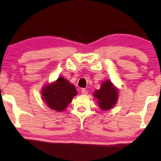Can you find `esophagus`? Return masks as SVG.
I'll use <instances>...</instances> for the list:
<instances>
[{
    "instance_id": "esophagus-1",
    "label": "esophagus",
    "mask_w": 161,
    "mask_h": 161,
    "mask_svg": "<svg viewBox=\"0 0 161 161\" xmlns=\"http://www.w3.org/2000/svg\"><path fill=\"white\" fill-rule=\"evenodd\" d=\"M81 93H82L83 94H87V90H85V89H81Z\"/></svg>"
}]
</instances>
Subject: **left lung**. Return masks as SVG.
<instances>
[{
  "label": "left lung",
  "instance_id": "1",
  "mask_svg": "<svg viewBox=\"0 0 161 161\" xmlns=\"http://www.w3.org/2000/svg\"><path fill=\"white\" fill-rule=\"evenodd\" d=\"M94 97L98 99L99 107L103 110L113 108L118 97V92L110 81L102 83L101 88L94 93Z\"/></svg>",
  "mask_w": 161,
  "mask_h": 161
}]
</instances>
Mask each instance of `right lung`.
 Returning <instances> with one entry per match:
<instances>
[{
  "label": "right lung",
  "mask_w": 161,
  "mask_h": 161,
  "mask_svg": "<svg viewBox=\"0 0 161 161\" xmlns=\"http://www.w3.org/2000/svg\"><path fill=\"white\" fill-rule=\"evenodd\" d=\"M77 94L75 86L62 76L43 89V99L50 109L62 112Z\"/></svg>",
  "instance_id": "add662e5"
}]
</instances>
